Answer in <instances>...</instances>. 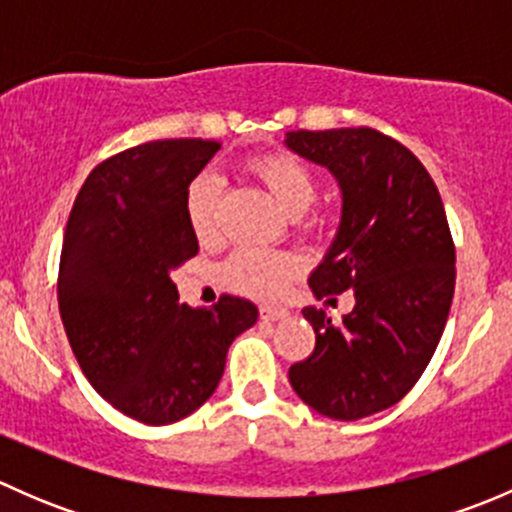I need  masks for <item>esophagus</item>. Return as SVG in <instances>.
Instances as JSON below:
<instances>
[{"instance_id": "obj_1", "label": "esophagus", "mask_w": 512, "mask_h": 512, "mask_svg": "<svg viewBox=\"0 0 512 512\" xmlns=\"http://www.w3.org/2000/svg\"><path fill=\"white\" fill-rule=\"evenodd\" d=\"M287 317L285 307H260V319L262 322H280Z\"/></svg>"}]
</instances>
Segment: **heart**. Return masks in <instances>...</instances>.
Returning a JSON list of instances; mask_svg holds the SVG:
<instances>
[{
	"label": "heart",
	"mask_w": 512,
	"mask_h": 512,
	"mask_svg": "<svg viewBox=\"0 0 512 512\" xmlns=\"http://www.w3.org/2000/svg\"><path fill=\"white\" fill-rule=\"evenodd\" d=\"M250 170L270 190L287 215H302L317 198V178L299 158L289 153H265L250 160ZM220 180L213 173H200L185 188L183 208L190 230L200 242L218 235ZM299 272V260L292 252L240 247L223 265V277L232 289L252 297H277L285 292Z\"/></svg>",
	"instance_id": "b5f03b06"
}]
</instances>
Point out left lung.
<instances>
[{"instance_id": "1", "label": "left lung", "mask_w": 512, "mask_h": 512, "mask_svg": "<svg viewBox=\"0 0 512 512\" xmlns=\"http://www.w3.org/2000/svg\"><path fill=\"white\" fill-rule=\"evenodd\" d=\"M285 146L334 175L337 235L314 272V297L354 289V309L332 322L302 314L317 334L289 384L317 414L356 421L404 399L441 342L456 287V250L436 183L421 160L371 128L289 131Z\"/></svg>"}]
</instances>
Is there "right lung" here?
<instances>
[{
	"instance_id": "add662e5",
	"label": "right lung",
	"mask_w": 512,
	"mask_h": 512,
	"mask_svg": "<svg viewBox=\"0 0 512 512\" xmlns=\"http://www.w3.org/2000/svg\"><path fill=\"white\" fill-rule=\"evenodd\" d=\"M220 151L170 138L128 148L91 170L64 232L59 312L91 386L121 414L165 426L218 389L232 339L257 322L247 299L178 302L170 272L198 255L185 188Z\"/></svg>"
}]
</instances>
